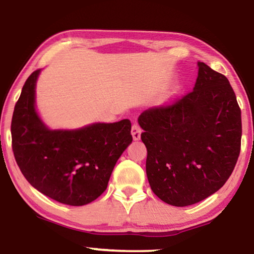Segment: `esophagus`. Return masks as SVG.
Wrapping results in <instances>:
<instances>
[{"label": "esophagus", "mask_w": 254, "mask_h": 254, "mask_svg": "<svg viewBox=\"0 0 254 254\" xmlns=\"http://www.w3.org/2000/svg\"><path fill=\"white\" fill-rule=\"evenodd\" d=\"M140 132H142V128L139 127V125L137 123H135L134 125L131 126V135H132V138L135 140H137L140 138Z\"/></svg>", "instance_id": "34e87169"}]
</instances>
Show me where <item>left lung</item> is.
I'll list each match as a JSON object with an SVG mask.
<instances>
[{"instance_id": "left-lung-1", "label": "left lung", "mask_w": 254, "mask_h": 254, "mask_svg": "<svg viewBox=\"0 0 254 254\" xmlns=\"http://www.w3.org/2000/svg\"><path fill=\"white\" fill-rule=\"evenodd\" d=\"M192 92L138 117L151 190L168 204L197 203L221 189L239 159L241 109L227 78L198 62Z\"/></svg>"}]
</instances>
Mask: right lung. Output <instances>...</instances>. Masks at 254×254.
Instances as JSON below:
<instances>
[{
  "label": "right lung",
  "instance_id": "right-lung-1",
  "mask_svg": "<svg viewBox=\"0 0 254 254\" xmlns=\"http://www.w3.org/2000/svg\"><path fill=\"white\" fill-rule=\"evenodd\" d=\"M40 69L27 78L14 107L12 151L28 183L60 203L84 205L107 190L117 160L132 140L128 119L77 130H50L35 111Z\"/></svg>",
  "mask_w": 254,
  "mask_h": 254
}]
</instances>
